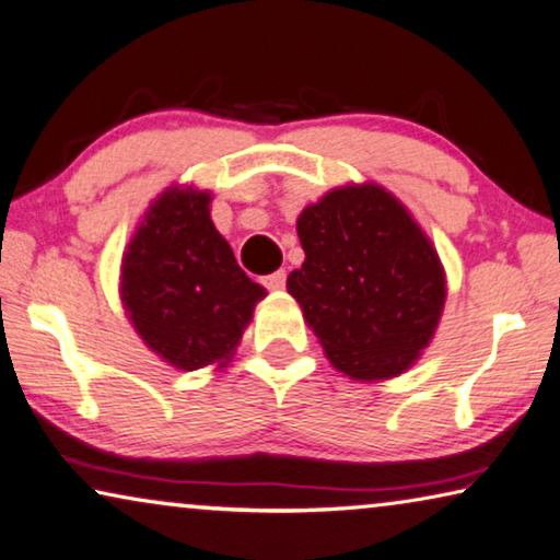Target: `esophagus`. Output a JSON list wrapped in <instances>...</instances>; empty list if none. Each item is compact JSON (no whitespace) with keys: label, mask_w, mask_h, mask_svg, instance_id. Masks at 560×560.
<instances>
[{"label":"esophagus","mask_w":560,"mask_h":560,"mask_svg":"<svg viewBox=\"0 0 560 560\" xmlns=\"http://www.w3.org/2000/svg\"><path fill=\"white\" fill-rule=\"evenodd\" d=\"M261 283L269 291H281L283 287H287V271H273V273H269V277H264Z\"/></svg>","instance_id":"esophagus-1"}]
</instances>
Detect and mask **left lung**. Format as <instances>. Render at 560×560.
<instances>
[{"label": "left lung", "instance_id": "1", "mask_svg": "<svg viewBox=\"0 0 560 560\" xmlns=\"http://www.w3.org/2000/svg\"><path fill=\"white\" fill-rule=\"evenodd\" d=\"M296 232L306 259L287 289L331 366L351 381L411 369L448 294L436 246L411 211L374 182L343 184L304 207Z\"/></svg>", "mask_w": 560, "mask_h": 560}]
</instances>
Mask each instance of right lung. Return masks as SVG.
<instances>
[{"mask_svg": "<svg viewBox=\"0 0 560 560\" xmlns=\"http://www.w3.org/2000/svg\"><path fill=\"white\" fill-rule=\"evenodd\" d=\"M211 191L174 184L149 203L121 256L124 314L168 366L221 371L266 289L238 269L211 221Z\"/></svg>", "mask_w": 560, "mask_h": 560, "instance_id": "add662e5", "label": "right lung"}]
</instances>
